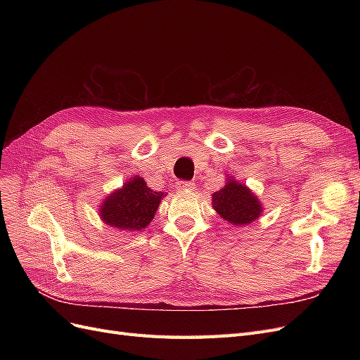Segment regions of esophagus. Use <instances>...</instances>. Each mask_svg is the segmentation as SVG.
I'll return each mask as SVG.
<instances>
[{
  "label": "esophagus",
  "instance_id": "obj_1",
  "mask_svg": "<svg viewBox=\"0 0 360 360\" xmlns=\"http://www.w3.org/2000/svg\"><path fill=\"white\" fill-rule=\"evenodd\" d=\"M176 188L179 191H192L195 188V184L192 181H186V180H180L176 183Z\"/></svg>",
  "mask_w": 360,
  "mask_h": 360
}]
</instances>
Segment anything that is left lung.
Instances as JSON below:
<instances>
[{"label":"left lung","mask_w":360,"mask_h":360,"mask_svg":"<svg viewBox=\"0 0 360 360\" xmlns=\"http://www.w3.org/2000/svg\"><path fill=\"white\" fill-rule=\"evenodd\" d=\"M212 202L222 219L237 226L254 222L263 213V205L252 191L233 177L226 180L221 191L213 193Z\"/></svg>","instance_id":"1"}]
</instances>
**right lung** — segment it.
<instances>
[{"instance_id":"1","label":"right lung","mask_w":360,"mask_h":360,"mask_svg":"<svg viewBox=\"0 0 360 360\" xmlns=\"http://www.w3.org/2000/svg\"><path fill=\"white\" fill-rule=\"evenodd\" d=\"M165 195L150 189L143 177L135 176L123 188L108 195L101 204L99 213L106 225L122 231H138L153 221Z\"/></svg>"}]
</instances>
